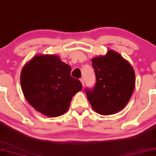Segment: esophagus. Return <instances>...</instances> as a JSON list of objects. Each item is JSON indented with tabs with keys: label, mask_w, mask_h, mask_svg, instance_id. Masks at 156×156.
<instances>
[{
	"label": "esophagus",
	"mask_w": 156,
	"mask_h": 156,
	"mask_svg": "<svg viewBox=\"0 0 156 156\" xmlns=\"http://www.w3.org/2000/svg\"><path fill=\"white\" fill-rule=\"evenodd\" d=\"M80 81L81 82L82 86H84V80H83V78H80Z\"/></svg>",
	"instance_id": "esophagus-1"
}]
</instances>
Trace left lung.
Wrapping results in <instances>:
<instances>
[{
	"mask_svg": "<svg viewBox=\"0 0 156 156\" xmlns=\"http://www.w3.org/2000/svg\"><path fill=\"white\" fill-rule=\"evenodd\" d=\"M96 83L93 90H86L93 111L103 115L121 111L133 92L136 76L133 68L118 52L108 50L104 55L91 59Z\"/></svg>",
	"mask_w": 156,
	"mask_h": 156,
	"instance_id": "1",
	"label": "left lung"
}]
</instances>
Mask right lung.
Returning a JSON list of instances; mask_svg holds the SVG:
<instances>
[{
  "mask_svg": "<svg viewBox=\"0 0 156 156\" xmlns=\"http://www.w3.org/2000/svg\"><path fill=\"white\" fill-rule=\"evenodd\" d=\"M71 68L54 54H38L25 64L20 84L26 101L43 115L55 118L69 108L73 97L81 90L79 80L70 76Z\"/></svg>",
  "mask_w": 156,
  "mask_h": 156,
  "instance_id": "1",
  "label": "right lung"
}]
</instances>
